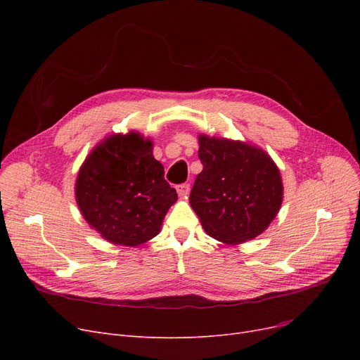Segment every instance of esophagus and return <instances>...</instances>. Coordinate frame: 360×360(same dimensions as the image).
Segmentation results:
<instances>
[{
    "instance_id": "esophagus-1",
    "label": "esophagus",
    "mask_w": 360,
    "mask_h": 360,
    "mask_svg": "<svg viewBox=\"0 0 360 360\" xmlns=\"http://www.w3.org/2000/svg\"><path fill=\"white\" fill-rule=\"evenodd\" d=\"M176 191H178V194H179L181 197H186L188 194H190L191 188H190V185H188V184H181V185L176 186Z\"/></svg>"
}]
</instances>
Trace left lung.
<instances>
[{"instance_id":"obj_1","label":"left lung","mask_w":360,"mask_h":360,"mask_svg":"<svg viewBox=\"0 0 360 360\" xmlns=\"http://www.w3.org/2000/svg\"><path fill=\"white\" fill-rule=\"evenodd\" d=\"M202 163L190 204L205 233L239 245L267 231L283 202L280 170L266 150L224 137L198 136Z\"/></svg>"}]
</instances>
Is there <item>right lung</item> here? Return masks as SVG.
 <instances>
[{"mask_svg":"<svg viewBox=\"0 0 360 360\" xmlns=\"http://www.w3.org/2000/svg\"><path fill=\"white\" fill-rule=\"evenodd\" d=\"M79 210L91 229L121 247H139L159 235L178 194L141 132L105 137L84 159L74 186Z\"/></svg>","mask_w":360,"mask_h":360,"instance_id":"obj_1","label":"right lung"}]
</instances>
